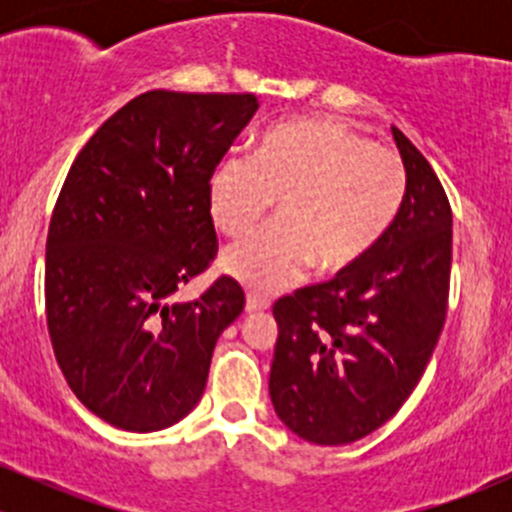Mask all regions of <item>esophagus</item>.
<instances>
[{
    "instance_id": "esophagus-1",
    "label": "esophagus",
    "mask_w": 512,
    "mask_h": 512,
    "mask_svg": "<svg viewBox=\"0 0 512 512\" xmlns=\"http://www.w3.org/2000/svg\"><path fill=\"white\" fill-rule=\"evenodd\" d=\"M265 309H270V299L267 297H260V294H247L245 299V312L247 314H255V312H265Z\"/></svg>"
}]
</instances>
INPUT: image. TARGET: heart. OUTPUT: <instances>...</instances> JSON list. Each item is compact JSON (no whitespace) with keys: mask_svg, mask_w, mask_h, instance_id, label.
I'll use <instances>...</instances> for the list:
<instances>
[{"mask_svg":"<svg viewBox=\"0 0 512 512\" xmlns=\"http://www.w3.org/2000/svg\"><path fill=\"white\" fill-rule=\"evenodd\" d=\"M406 195L391 148L327 118H292L262 136L250 158L227 156L208 180V208L227 237L247 235L277 203V223L220 257L255 292H277L309 267L347 270L386 235Z\"/></svg>","mask_w":512,"mask_h":512,"instance_id":"b5f03b06","label":"heart"}]
</instances>
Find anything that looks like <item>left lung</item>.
Listing matches in <instances>:
<instances>
[{
    "label": "left lung",
    "mask_w": 512,
    "mask_h": 512,
    "mask_svg": "<svg viewBox=\"0 0 512 512\" xmlns=\"http://www.w3.org/2000/svg\"><path fill=\"white\" fill-rule=\"evenodd\" d=\"M406 195L379 245L322 285L277 299L270 399L292 433L344 446L404 406L441 337L453 215L421 151L391 126Z\"/></svg>",
    "instance_id": "obj_1"
}]
</instances>
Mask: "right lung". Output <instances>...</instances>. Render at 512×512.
Listing matches in <instances>:
<instances>
[{
	"instance_id": "right-lung-1",
	"label": "right lung",
	"mask_w": 512,
	"mask_h": 512,
	"mask_svg": "<svg viewBox=\"0 0 512 512\" xmlns=\"http://www.w3.org/2000/svg\"><path fill=\"white\" fill-rule=\"evenodd\" d=\"M260 108L255 94L146 91L81 148L46 237V324L76 399L151 433L198 406L245 292L230 277L168 297L215 260L208 180Z\"/></svg>"
}]
</instances>
